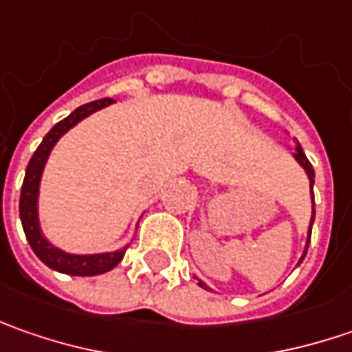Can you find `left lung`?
Listing matches in <instances>:
<instances>
[{
  "instance_id": "left-lung-1",
  "label": "left lung",
  "mask_w": 352,
  "mask_h": 352,
  "mask_svg": "<svg viewBox=\"0 0 352 352\" xmlns=\"http://www.w3.org/2000/svg\"><path fill=\"white\" fill-rule=\"evenodd\" d=\"M294 158H296V160L300 162V166L305 170V174H307V178H309V186H311V197H314V178H316V172H314L311 162L305 158L304 151H302V146H300V144H296V153H294ZM314 219H316V208H314V211H311V221H309V229H307V243H305V250H304V254H302V258H300V263H302V261L305 258V252H307V247H309V239H311V225H314ZM199 286H201V288H208L204 282H199Z\"/></svg>"
}]
</instances>
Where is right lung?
<instances>
[{
  "label": "right lung",
  "mask_w": 352,
  "mask_h": 352,
  "mask_svg": "<svg viewBox=\"0 0 352 352\" xmlns=\"http://www.w3.org/2000/svg\"><path fill=\"white\" fill-rule=\"evenodd\" d=\"M113 100L105 98V100H98V102H89L86 105H80L74 109L66 119L58 121L54 127L45 135L43 142L38 144V148L34 151L33 158L27 164V172H25V180H23V188H21V199H19V215L21 223H23V231L27 235V241L34 250V254L47 264L48 268L62 272V274H70V276H98L103 274L111 268H116L117 264L121 263L123 254L127 247L116 252H100V254H70L64 252L58 247H54L52 243H48V239L43 235L41 231V223H38V186H41V176L47 164L48 155L52 151V146L58 142L62 135L66 131L78 125L82 119H86L91 113L100 111L103 107L111 105Z\"/></svg>",
  "instance_id": "right-lung-1"
}]
</instances>
